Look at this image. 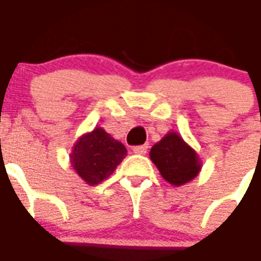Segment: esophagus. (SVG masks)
I'll list each match as a JSON object with an SVG mask.
<instances>
[{
	"mask_svg": "<svg viewBox=\"0 0 261 261\" xmlns=\"http://www.w3.org/2000/svg\"><path fill=\"white\" fill-rule=\"evenodd\" d=\"M148 151V144H144V145H138V147L133 148V152L138 153V155H145Z\"/></svg>",
	"mask_w": 261,
	"mask_h": 261,
	"instance_id": "obj_1",
	"label": "esophagus"
}]
</instances>
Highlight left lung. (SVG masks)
I'll return each instance as SVG.
<instances>
[{
    "label": "left lung",
    "mask_w": 261,
    "mask_h": 261,
    "mask_svg": "<svg viewBox=\"0 0 261 261\" xmlns=\"http://www.w3.org/2000/svg\"><path fill=\"white\" fill-rule=\"evenodd\" d=\"M149 158L161 176L172 186L186 185L201 170V161L197 152L176 131H169L151 148Z\"/></svg>",
    "instance_id": "obj_1"
}]
</instances>
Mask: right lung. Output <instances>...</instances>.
<instances>
[{"label":"right lung","instance_id":"1","mask_svg":"<svg viewBox=\"0 0 261 261\" xmlns=\"http://www.w3.org/2000/svg\"><path fill=\"white\" fill-rule=\"evenodd\" d=\"M127 149L102 127L81 136L69 155L71 166L89 186L108 179L125 158Z\"/></svg>","mask_w":261,"mask_h":261}]
</instances>
